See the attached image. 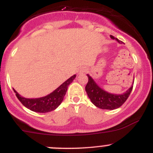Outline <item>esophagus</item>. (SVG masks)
I'll use <instances>...</instances> for the list:
<instances>
[{
    "mask_svg": "<svg viewBox=\"0 0 153 153\" xmlns=\"http://www.w3.org/2000/svg\"><path fill=\"white\" fill-rule=\"evenodd\" d=\"M85 72V70L83 68H81L79 70H78V74H82Z\"/></svg>",
    "mask_w": 153,
    "mask_h": 153,
    "instance_id": "1",
    "label": "esophagus"
}]
</instances>
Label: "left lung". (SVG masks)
I'll use <instances>...</instances> for the list:
<instances>
[{"instance_id": "1", "label": "left lung", "mask_w": 153, "mask_h": 153, "mask_svg": "<svg viewBox=\"0 0 153 153\" xmlns=\"http://www.w3.org/2000/svg\"><path fill=\"white\" fill-rule=\"evenodd\" d=\"M110 36L113 39H115L118 42H123L121 41H119L118 39L115 38L112 35H111ZM87 76L89 81L85 87V89L91 102L100 108L107 109V110H114V109L118 108L120 106L123 105L124 102L127 100L133 89V86H131V87L128 91L122 94H111L101 89L89 75H87Z\"/></svg>"}]
</instances>
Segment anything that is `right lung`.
Listing matches in <instances>:
<instances>
[{
    "instance_id": "right-lung-1",
    "label": "right lung",
    "mask_w": 153,
    "mask_h": 153,
    "mask_svg": "<svg viewBox=\"0 0 153 153\" xmlns=\"http://www.w3.org/2000/svg\"><path fill=\"white\" fill-rule=\"evenodd\" d=\"M76 75H72L71 78L64 82L59 87H58L55 91H53L45 97L35 98V99H28L20 96L14 89L16 96L18 98L21 103L27 108L39 113H47L55 110L63 100L64 95L67 92L69 85L72 83L75 78Z\"/></svg>"
}]
</instances>
